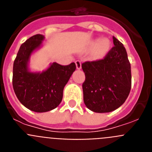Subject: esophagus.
I'll use <instances>...</instances> for the list:
<instances>
[{
  "label": "esophagus",
  "instance_id": "34e87169",
  "mask_svg": "<svg viewBox=\"0 0 152 152\" xmlns=\"http://www.w3.org/2000/svg\"><path fill=\"white\" fill-rule=\"evenodd\" d=\"M75 64H76V67H77V69L80 70L81 68V61H79V60H77L75 61Z\"/></svg>",
  "mask_w": 152,
  "mask_h": 152
}]
</instances>
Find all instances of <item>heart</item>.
I'll list each match as a JSON object with an SVG mask.
<instances>
[{"label": "heart", "instance_id": "obj_1", "mask_svg": "<svg viewBox=\"0 0 152 152\" xmlns=\"http://www.w3.org/2000/svg\"><path fill=\"white\" fill-rule=\"evenodd\" d=\"M90 49H94V55L96 58H103L107 56L110 50L111 42L107 39H96L88 44Z\"/></svg>", "mask_w": 152, "mask_h": 152}]
</instances>
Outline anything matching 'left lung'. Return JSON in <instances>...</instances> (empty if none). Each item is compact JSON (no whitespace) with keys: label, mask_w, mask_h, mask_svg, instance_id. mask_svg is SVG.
<instances>
[{"label":"left lung","mask_w":152,"mask_h":152,"mask_svg":"<svg viewBox=\"0 0 152 152\" xmlns=\"http://www.w3.org/2000/svg\"><path fill=\"white\" fill-rule=\"evenodd\" d=\"M114 47L102 60L86 61L82 84L86 107L95 113H109L122 106L129 94L131 65L123 44L113 36Z\"/></svg>","instance_id":"left-lung-1"}]
</instances>
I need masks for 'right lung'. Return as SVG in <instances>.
<instances>
[{
    "mask_svg": "<svg viewBox=\"0 0 152 152\" xmlns=\"http://www.w3.org/2000/svg\"><path fill=\"white\" fill-rule=\"evenodd\" d=\"M45 36L37 34L21 45L13 68V88L25 107L36 113L52 110L59 105L63 90L76 69L74 62L63 66L51 63L42 72H31L29 60L33 52L42 46Z\"/></svg>",
    "mask_w": 152,
    "mask_h": 152,
    "instance_id": "obj_1",
    "label": "right lung"
}]
</instances>
